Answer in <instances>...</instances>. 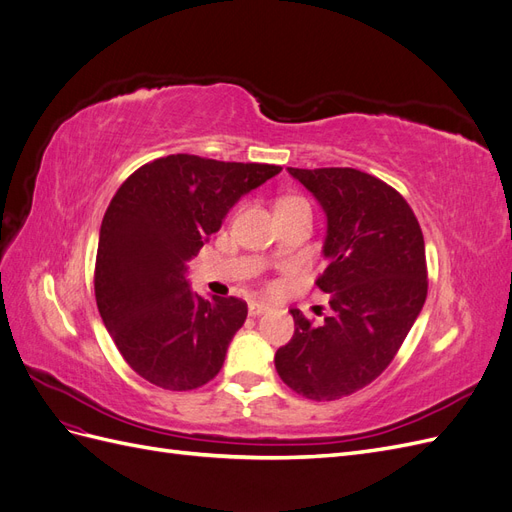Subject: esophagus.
Instances as JSON below:
<instances>
[{
	"mask_svg": "<svg viewBox=\"0 0 512 512\" xmlns=\"http://www.w3.org/2000/svg\"><path fill=\"white\" fill-rule=\"evenodd\" d=\"M247 312H250V316H262L265 312H269V305L262 303V301H252L250 307H247Z\"/></svg>",
	"mask_w": 512,
	"mask_h": 512,
	"instance_id": "esophagus-1",
	"label": "esophagus"
}]
</instances>
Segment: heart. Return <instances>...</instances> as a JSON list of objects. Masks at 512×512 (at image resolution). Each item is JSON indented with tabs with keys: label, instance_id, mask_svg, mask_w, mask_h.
I'll return each instance as SVG.
<instances>
[{
	"label": "heart",
	"instance_id": "obj_1",
	"mask_svg": "<svg viewBox=\"0 0 512 512\" xmlns=\"http://www.w3.org/2000/svg\"><path fill=\"white\" fill-rule=\"evenodd\" d=\"M297 205H307L303 198H299V196H286V198H282L280 203H277V209H286V207H297Z\"/></svg>",
	"mask_w": 512,
	"mask_h": 512
}]
</instances>
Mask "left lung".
Here are the masks:
<instances>
[{
    "label": "left lung",
    "instance_id": "obj_1",
    "mask_svg": "<svg viewBox=\"0 0 512 512\" xmlns=\"http://www.w3.org/2000/svg\"><path fill=\"white\" fill-rule=\"evenodd\" d=\"M327 213V269L316 286L333 314L314 324L290 309L294 335L275 369L294 393L335 401L391 365L427 299L425 239L389 183L356 168H288Z\"/></svg>",
    "mask_w": 512,
    "mask_h": 512
}]
</instances>
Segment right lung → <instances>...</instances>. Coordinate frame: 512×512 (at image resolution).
<instances>
[{"label": "right lung", "mask_w": 512, "mask_h": 512, "mask_svg": "<svg viewBox=\"0 0 512 512\" xmlns=\"http://www.w3.org/2000/svg\"><path fill=\"white\" fill-rule=\"evenodd\" d=\"M280 170L177 153L121 183L102 220L94 290L117 350L147 382L192 391L220 374L247 303L192 294L185 262L245 192Z\"/></svg>", "instance_id": "1"}]
</instances>
